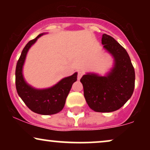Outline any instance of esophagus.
Masks as SVG:
<instances>
[{"mask_svg":"<svg viewBox=\"0 0 150 150\" xmlns=\"http://www.w3.org/2000/svg\"><path fill=\"white\" fill-rule=\"evenodd\" d=\"M82 75H83V74H82V72H81V71H78V72H77V80H80V78H81V77H82Z\"/></svg>","mask_w":150,"mask_h":150,"instance_id":"1","label":"esophagus"}]
</instances>
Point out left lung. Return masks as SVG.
Here are the masks:
<instances>
[{
	"label": "left lung",
	"instance_id": "1",
	"mask_svg": "<svg viewBox=\"0 0 150 150\" xmlns=\"http://www.w3.org/2000/svg\"><path fill=\"white\" fill-rule=\"evenodd\" d=\"M101 44L113 58V67L104 76L86 73L80 82L91 109L96 112H112L131 97L135 87V70L128 53L112 37L104 34Z\"/></svg>",
	"mask_w": 150,
	"mask_h": 150
}]
</instances>
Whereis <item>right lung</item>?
Segmentation results:
<instances>
[{
    "label": "right lung",
    "mask_w": 150,
    "mask_h": 150,
    "mask_svg": "<svg viewBox=\"0 0 150 150\" xmlns=\"http://www.w3.org/2000/svg\"><path fill=\"white\" fill-rule=\"evenodd\" d=\"M46 34H40L30 41L22 50L16 65L15 85L18 95L30 110L39 114L52 115L60 112L64 107L72 85L77 81V73L64 77L49 88L37 89L26 82L23 76V66L27 53L37 39Z\"/></svg>",
    "instance_id": "1"
}]
</instances>
